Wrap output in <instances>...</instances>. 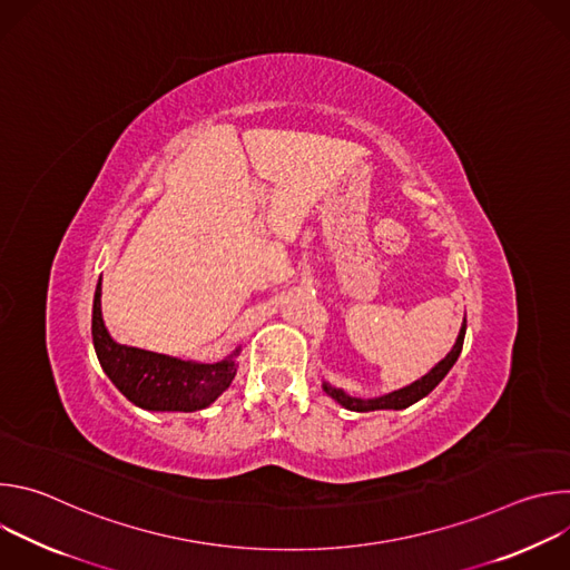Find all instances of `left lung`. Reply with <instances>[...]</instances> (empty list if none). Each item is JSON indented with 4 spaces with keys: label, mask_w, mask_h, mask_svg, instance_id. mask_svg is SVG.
Instances as JSON below:
<instances>
[{
    "label": "left lung",
    "mask_w": 570,
    "mask_h": 570,
    "mask_svg": "<svg viewBox=\"0 0 570 570\" xmlns=\"http://www.w3.org/2000/svg\"><path fill=\"white\" fill-rule=\"evenodd\" d=\"M464 334H466V317L462 320L460 334L455 338V345L451 347V352L435 365L431 367L422 379L413 381L411 385L399 387L394 392H387L383 396H372V399H361V396H350L345 390L332 385L330 381H322V390L327 392L334 401H338L343 409L354 411V413H370V411H403L409 405L417 403L420 399H424L429 392L435 390V385L449 374V370L455 365L460 352H462V343H464Z\"/></svg>",
    "instance_id": "left-lung-1"
}]
</instances>
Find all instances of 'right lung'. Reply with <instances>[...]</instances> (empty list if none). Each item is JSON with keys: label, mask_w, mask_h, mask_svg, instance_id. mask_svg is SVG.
Segmentation results:
<instances>
[{"label": "right lung", "mask_w": 570, "mask_h": 570, "mask_svg": "<svg viewBox=\"0 0 570 570\" xmlns=\"http://www.w3.org/2000/svg\"><path fill=\"white\" fill-rule=\"evenodd\" d=\"M92 343L97 358L115 387L135 405L153 413H194L212 405L236 374V347L218 363L183 361L139 347L119 345L101 315V279L92 306Z\"/></svg>", "instance_id": "add662e5"}]
</instances>
